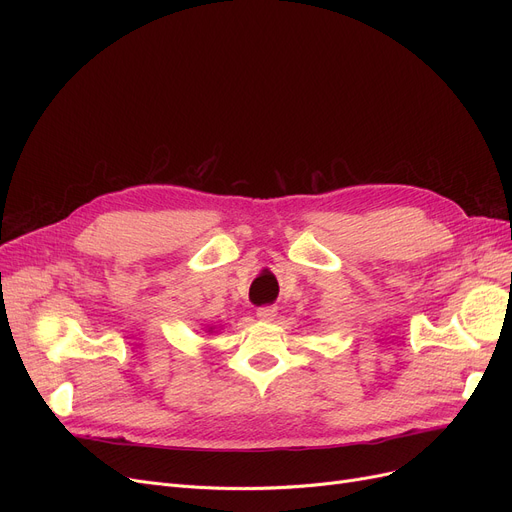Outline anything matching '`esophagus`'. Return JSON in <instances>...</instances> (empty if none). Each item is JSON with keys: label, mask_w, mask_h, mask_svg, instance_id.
Here are the masks:
<instances>
[{"label": "esophagus", "mask_w": 512, "mask_h": 512, "mask_svg": "<svg viewBox=\"0 0 512 512\" xmlns=\"http://www.w3.org/2000/svg\"><path fill=\"white\" fill-rule=\"evenodd\" d=\"M278 315V307L276 305H263L257 309V317L261 321H274Z\"/></svg>", "instance_id": "1"}]
</instances>
